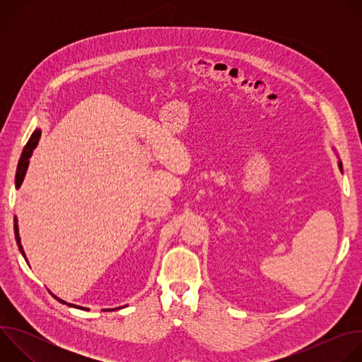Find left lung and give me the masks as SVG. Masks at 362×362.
<instances>
[{
    "mask_svg": "<svg viewBox=\"0 0 362 362\" xmlns=\"http://www.w3.org/2000/svg\"><path fill=\"white\" fill-rule=\"evenodd\" d=\"M338 166H339V169L342 170V163H341V162H338Z\"/></svg>",
    "mask_w": 362,
    "mask_h": 362,
    "instance_id": "8db88e82",
    "label": "left lung"
}]
</instances>
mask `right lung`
Segmentation results:
<instances>
[{
    "label": "right lung",
    "instance_id": "right-lung-1",
    "mask_svg": "<svg viewBox=\"0 0 362 362\" xmlns=\"http://www.w3.org/2000/svg\"><path fill=\"white\" fill-rule=\"evenodd\" d=\"M40 136H41V132L40 130H35L33 134H31V137H30V140L27 141V144H25V147H24V150H23V154H21V158H20V162H18V168H17V175H16V187L18 189L21 185H23V180H24V177H25V173H27V169H28V163H30V158H31V154H33V150L37 147V144H38V140H40ZM18 221H17V216L14 218V232H16V239H17V243H18V247H20V250H21V253H23V256L25 257V252H24V249H23V246H21V239H20V233H18ZM25 261H27V257H25ZM59 302H62V303H67V302H64L63 299H60V298H57L56 295H53ZM69 306H74V308H78V309H87V308H83V306H78V305H73V303H67ZM88 311V309H87Z\"/></svg>",
    "mask_w": 362,
    "mask_h": 362
}]
</instances>
